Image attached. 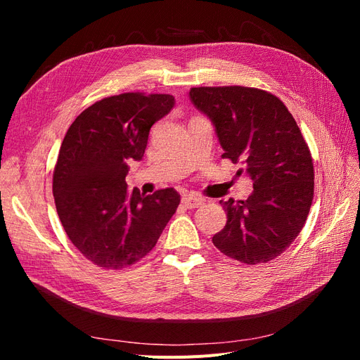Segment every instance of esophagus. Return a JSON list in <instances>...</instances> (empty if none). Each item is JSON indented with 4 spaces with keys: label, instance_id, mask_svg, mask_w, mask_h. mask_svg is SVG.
Here are the masks:
<instances>
[{
    "label": "esophagus",
    "instance_id": "obj_1",
    "mask_svg": "<svg viewBox=\"0 0 360 360\" xmlns=\"http://www.w3.org/2000/svg\"><path fill=\"white\" fill-rule=\"evenodd\" d=\"M181 202L184 207H188V209H197V207H200L204 202V198L198 197V195L189 193V195H184L181 198Z\"/></svg>",
    "mask_w": 360,
    "mask_h": 360
}]
</instances>
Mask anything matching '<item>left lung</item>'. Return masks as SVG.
I'll return each instance as SVG.
<instances>
[{"label":"left lung","mask_w":360,"mask_h":360,"mask_svg":"<svg viewBox=\"0 0 360 360\" xmlns=\"http://www.w3.org/2000/svg\"><path fill=\"white\" fill-rule=\"evenodd\" d=\"M189 97L210 118L222 158L240 163L254 181L245 201H219L226 212L213 245L245 264L267 263L294 242L314 198L308 144L287 106L252 86H195Z\"/></svg>","instance_id":"obj_1"}]
</instances>
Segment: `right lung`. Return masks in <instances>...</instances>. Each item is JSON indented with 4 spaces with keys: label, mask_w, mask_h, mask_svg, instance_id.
Segmentation results:
<instances>
[{
    "label": "right lung",
    "mask_w": 360,
    "mask_h": 360,
    "mask_svg": "<svg viewBox=\"0 0 360 360\" xmlns=\"http://www.w3.org/2000/svg\"><path fill=\"white\" fill-rule=\"evenodd\" d=\"M171 94L123 93L86 108L63 139L52 192L70 242L91 263L123 269L146 257L176 213L180 195L129 191L130 160H141L150 129L174 108Z\"/></svg>",
    "instance_id": "1"
}]
</instances>
